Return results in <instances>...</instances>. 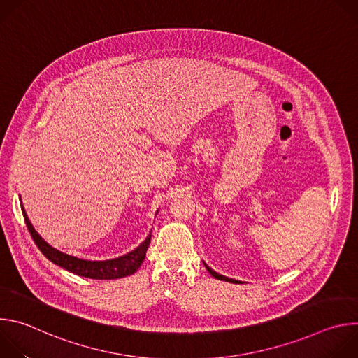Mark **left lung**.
Wrapping results in <instances>:
<instances>
[{
    "instance_id": "1",
    "label": "left lung",
    "mask_w": 358,
    "mask_h": 358,
    "mask_svg": "<svg viewBox=\"0 0 358 358\" xmlns=\"http://www.w3.org/2000/svg\"><path fill=\"white\" fill-rule=\"evenodd\" d=\"M206 265V268H207V271L215 278V279H218V280H225V282H229V283H241L239 280H235V279H229V278H227V276H222V275H220V273H217L215 271H213L207 264H203Z\"/></svg>"
}]
</instances>
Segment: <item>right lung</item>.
<instances>
[{"label":"right lung","mask_w":358,"mask_h":358,"mask_svg":"<svg viewBox=\"0 0 358 358\" xmlns=\"http://www.w3.org/2000/svg\"><path fill=\"white\" fill-rule=\"evenodd\" d=\"M22 214L25 224L28 227V231L39 248V250L45 255V257L54 262L55 265L66 269L68 272H72L78 276L83 278H90V279H101V280H110V279H120L129 275H133L143 264L145 258V252L150 245L151 234L145 238L144 242H141L134 250L123 255V257L109 259V261H86V259H79L76 257H71V255H66L55 248L46 243L41 235L34 229L24 207H22Z\"/></svg>","instance_id":"right-lung-1"}]
</instances>
